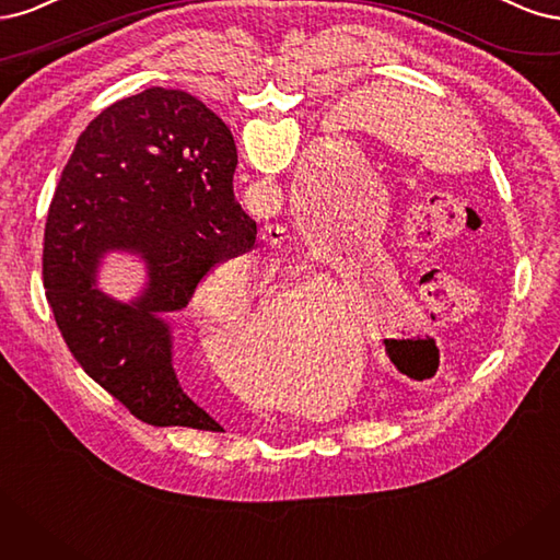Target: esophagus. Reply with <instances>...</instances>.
<instances>
[{"mask_svg": "<svg viewBox=\"0 0 560 560\" xmlns=\"http://www.w3.org/2000/svg\"><path fill=\"white\" fill-rule=\"evenodd\" d=\"M285 237V228H281L279 223L275 225V223H269V225H265V230H262V240L265 242H281Z\"/></svg>", "mask_w": 560, "mask_h": 560, "instance_id": "34e87169", "label": "esophagus"}]
</instances>
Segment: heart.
<instances>
[{
    "instance_id": "1",
    "label": "heart",
    "mask_w": 560,
    "mask_h": 560,
    "mask_svg": "<svg viewBox=\"0 0 560 560\" xmlns=\"http://www.w3.org/2000/svg\"><path fill=\"white\" fill-rule=\"evenodd\" d=\"M304 279H291V281H281L269 288L265 302L256 314V330H248V339L250 345H258L262 349L275 347V335L281 328L285 310L291 306L293 298L304 288ZM225 291H240L246 298H250L254 293V269L246 260H228L223 262L215 272H211V277L205 281V285L197 293V314H202L205 318H209V326H219L221 316L219 314H209L207 312V302L213 295H223Z\"/></svg>"
}]
</instances>
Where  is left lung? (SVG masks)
Here are the masks:
<instances>
[{"label": "left lung", "instance_id": "8db88e82", "mask_svg": "<svg viewBox=\"0 0 560 560\" xmlns=\"http://www.w3.org/2000/svg\"><path fill=\"white\" fill-rule=\"evenodd\" d=\"M393 345H398V341H393ZM386 347H388V341H386ZM388 358L393 360V363H395V365H398V370H402V372H405V365H402V360H398V355H395V353H393L390 349H388Z\"/></svg>", "mask_w": 560, "mask_h": 560}]
</instances>
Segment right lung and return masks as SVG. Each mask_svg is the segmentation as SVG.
<instances>
[{"label": "right lung", "instance_id": "right-lung-1", "mask_svg": "<svg viewBox=\"0 0 560 560\" xmlns=\"http://www.w3.org/2000/svg\"><path fill=\"white\" fill-rule=\"evenodd\" d=\"M228 125L184 90L149 88L104 109L79 137L52 195L44 285L79 365L139 421L221 432L174 370L172 318L215 267L256 244L234 200ZM106 253L142 260L130 303L96 283Z\"/></svg>", "mask_w": 560, "mask_h": 560}]
</instances>
